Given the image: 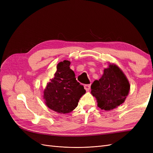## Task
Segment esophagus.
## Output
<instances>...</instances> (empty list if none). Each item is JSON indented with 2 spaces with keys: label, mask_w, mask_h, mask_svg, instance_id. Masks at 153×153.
<instances>
[{
  "label": "esophagus",
  "mask_w": 153,
  "mask_h": 153,
  "mask_svg": "<svg viewBox=\"0 0 153 153\" xmlns=\"http://www.w3.org/2000/svg\"><path fill=\"white\" fill-rule=\"evenodd\" d=\"M90 88H91V84L84 85V89H85L86 91H89L90 90Z\"/></svg>",
  "instance_id": "esophagus-1"
}]
</instances>
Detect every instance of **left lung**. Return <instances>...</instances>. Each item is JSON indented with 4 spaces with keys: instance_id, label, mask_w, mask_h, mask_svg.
<instances>
[{
    "instance_id": "8db88e82",
    "label": "left lung",
    "mask_w": 153,
    "mask_h": 153,
    "mask_svg": "<svg viewBox=\"0 0 153 153\" xmlns=\"http://www.w3.org/2000/svg\"><path fill=\"white\" fill-rule=\"evenodd\" d=\"M91 94L97 100L98 106L105 110H110L124 102L129 91L126 76L117 66L110 64L104 69L99 80L91 85Z\"/></svg>"
}]
</instances>
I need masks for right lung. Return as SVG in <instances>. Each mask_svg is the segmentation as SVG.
<instances>
[{"label": "right lung", "instance_id": "1", "mask_svg": "<svg viewBox=\"0 0 153 153\" xmlns=\"http://www.w3.org/2000/svg\"><path fill=\"white\" fill-rule=\"evenodd\" d=\"M69 66V61L65 60L59 62L54 78L48 83L44 91L43 98L46 105L59 113L71 112L86 92L84 86L76 80L75 73Z\"/></svg>", "mask_w": 153, "mask_h": 153}]
</instances>
